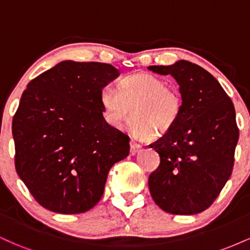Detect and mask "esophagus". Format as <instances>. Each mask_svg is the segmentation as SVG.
Listing matches in <instances>:
<instances>
[{"mask_svg":"<svg viewBox=\"0 0 250 250\" xmlns=\"http://www.w3.org/2000/svg\"><path fill=\"white\" fill-rule=\"evenodd\" d=\"M140 149H141V145H140V143H137V142H135L134 140H131L130 141V153L131 154H136L137 151L140 150Z\"/></svg>","mask_w":250,"mask_h":250,"instance_id":"esophagus-1","label":"esophagus"}]
</instances>
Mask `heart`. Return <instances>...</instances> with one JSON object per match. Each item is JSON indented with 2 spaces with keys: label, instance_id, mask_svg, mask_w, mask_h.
Returning a JSON list of instances; mask_svg holds the SVG:
<instances>
[{
  "label": "heart",
  "instance_id": "heart-1",
  "mask_svg": "<svg viewBox=\"0 0 250 250\" xmlns=\"http://www.w3.org/2000/svg\"><path fill=\"white\" fill-rule=\"evenodd\" d=\"M103 117L109 125L122 127L131 117L129 128L139 137L156 131L163 135L174 128L182 114L183 101L177 89L151 74H134L122 79L117 89L105 85L100 91Z\"/></svg>",
  "mask_w": 250,
  "mask_h": 250
}]
</instances>
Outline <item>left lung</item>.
I'll list each match as a JSON object with an SVG mask.
<instances>
[{
	"label": "left lung",
	"mask_w": 250,
	"mask_h": 250,
	"mask_svg": "<svg viewBox=\"0 0 250 250\" xmlns=\"http://www.w3.org/2000/svg\"><path fill=\"white\" fill-rule=\"evenodd\" d=\"M148 69L173 76L183 101L174 128L150 145L161 162L149 176V190L167 213L199 214L213 205L233 171L239 141L234 104L217 80L195 63L181 60Z\"/></svg>",
	"instance_id": "8db88e82"
}]
</instances>
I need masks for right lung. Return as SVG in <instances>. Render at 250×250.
I'll return each instance as SVG.
<instances>
[{
	"label": "right lung",
	"instance_id": "1",
	"mask_svg": "<svg viewBox=\"0 0 250 250\" xmlns=\"http://www.w3.org/2000/svg\"><path fill=\"white\" fill-rule=\"evenodd\" d=\"M120 75L108 63L63 61L28 83L13 119L15 168L42 207L80 214L101 200L129 136L103 117L100 91Z\"/></svg>",
	"mask_w": 250,
	"mask_h": 250
}]
</instances>
